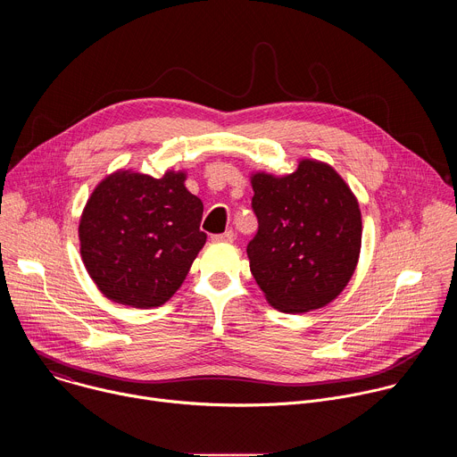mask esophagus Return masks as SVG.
<instances>
[{
  "mask_svg": "<svg viewBox=\"0 0 457 457\" xmlns=\"http://www.w3.org/2000/svg\"><path fill=\"white\" fill-rule=\"evenodd\" d=\"M212 238H213L215 242H233L235 233H233V229H228V231H224V233H220V235H213Z\"/></svg>",
  "mask_w": 457,
  "mask_h": 457,
  "instance_id": "34e87169",
  "label": "esophagus"
}]
</instances>
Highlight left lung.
Segmentation results:
<instances>
[{
	"label": "left lung",
	"instance_id": "obj_1",
	"mask_svg": "<svg viewBox=\"0 0 457 457\" xmlns=\"http://www.w3.org/2000/svg\"><path fill=\"white\" fill-rule=\"evenodd\" d=\"M258 231L247 244L251 273L284 312L328 305L351 280L361 245L358 201L328 164L302 161L295 173L251 179Z\"/></svg>",
	"mask_w": 457,
	"mask_h": 457
}]
</instances>
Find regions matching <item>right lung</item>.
I'll list each match as a JSON object with an SVG mask.
<instances>
[{
	"label": "right lung",
	"mask_w": 457,
	"mask_h": 457,
	"mask_svg": "<svg viewBox=\"0 0 457 457\" xmlns=\"http://www.w3.org/2000/svg\"><path fill=\"white\" fill-rule=\"evenodd\" d=\"M184 173L117 171L92 193L79 224L81 256L101 293L124 305H162L206 242L204 206Z\"/></svg>",
	"instance_id": "add662e5"
}]
</instances>
